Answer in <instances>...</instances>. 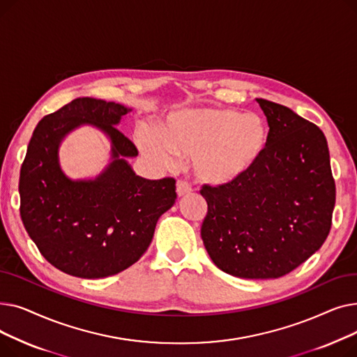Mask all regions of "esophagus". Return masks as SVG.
Returning a JSON list of instances; mask_svg holds the SVG:
<instances>
[{
    "label": "esophagus",
    "mask_w": 357,
    "mask_h": 357,
    "mask_svg": "<svg viewBox=\"0 0 357 357\" xmlns=\"http://www.w3.org/2000/svg\"><path fill=\"white\" fill-rule=\"evenodd\" d=\"M176 192L178 197H185L192 192V185L186 179H179L176 183Z\"/></svg>",
    "instance_id": "34e87169"
}]
</instances>
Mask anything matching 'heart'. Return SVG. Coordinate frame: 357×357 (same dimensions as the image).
<instances>
[{"instance_id": "1", "label": "heart", "mask_w": 357, "mask_h": 357, "mask_svg": "<svg viewBox=\"0 0 357 357\" xmlns=\"http://www.w3.org/2000/svg\"><path fill=\"white\" fill-rule=\"evenodd\" d=\"M158 142L146 139L147 153L162 160L192 158L197 176L211 185H226L245 176L260 160L268 144V127L256 114L224 107L179 112L158 130Z\"/></svg>"}]
</instances>
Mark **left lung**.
<instances>
[{
  "instance_id": "left-lung-1",
  "label": "left lung",
  "mask_w": 357,
  "mask_h": 357,
  "mask_svg": "<svg viewBox=\"0 0 357 357\" xmlns=\"http://www.w3.org/2000/svg\"><path fill=\"white\" fill-rule=\"evenodd\" d=\"M268 119L260 160L237 181L202 185L204 246L218 269L246 279L280 278L323 246L335 182L323 131L292 109L256 98Z\"/></svg>"
}]
</instances>
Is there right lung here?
<instances>
[{
	"instance_id": "right-lung-1",
	"label": "right lung",
	"mask_w": 357,
	"mask_h": 357,
	"mask_svg": "<svg viewBox=\"0 0 357 357\" xmlns=\"http://www.w3.org/2000/svg\"><path fill=\"white\" fill-rule=\"evenodd\" d=\"M127 111L75 98L43 117L30 139L18 182L20 215L43 257L68 275L97 279L130 268L147 250L158 218L175 204L174 178L144 179L126 162L139 153L114 126ZM84 122L110 136L115 160L96 181H70L60 171L57 147Z\"/></svg>"
}]
</instances>
